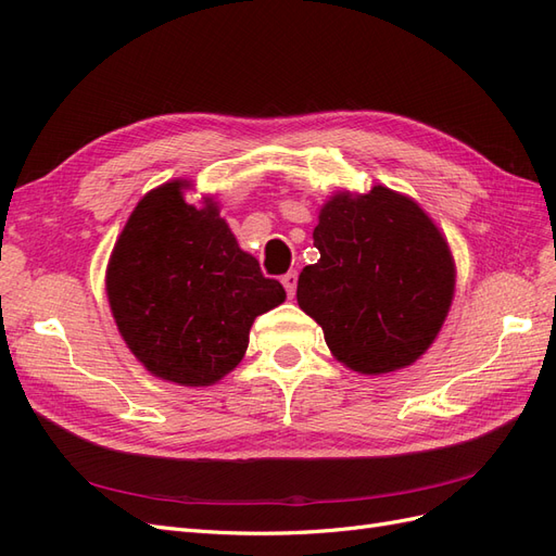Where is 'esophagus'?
Returning <instances> with one entry per match:
<instances>
[{
	"mask_svg": "<svg viewBox=\"0 0 556 556\" xmlns=\"http://www.w3.org/2000/svg\"><path fill=\"white\" fill-rule=\"evenodd\" d=\"M296 280H299L296 271H288V274L282 276V288H285V292H288V296H294V292H296Z\"/></svg>",
	"mask_w": 556,
	"mask_h": 556,
	"instance_id": "1",
	"label": "esophagus"
}]
</instances>
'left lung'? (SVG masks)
<instances>
[{"label": "left lung", "instance_id": "obj_1", "mask_svg": "<svg viewBox=\"0 0 556 556\" xmlns=\"http://www.w3.org/2000/svg\"><path fill=\"white\" fill-rule=\"evenodd\" d=\"M319 262L299 276L296 301L329 350L359 374L413 364L431 345L454 292L441 231L390 188L336 194L313 231Z\"/></svg>", "mask_w": 556, "mask_h": 556}]
</instances>
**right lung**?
Returning <instances> with one entry per match:
<instances>
[{
  "label": "right lung",
  "instance_id": "add662e5",
  "mask_svg": "<svg viewBox=\"0 0 556 556\" xmlns=\"http://www.w3.org/2000/svg\"><path fill=\"white\" fill-rule=\"evenodd\" d=\"M182 182L148 192L106 271L115 325L137 359L164 380L211 384L237 366L252 319L285 301L239 248L213 204H185Z\"/></svg>",
  "mask_w": 556,
  "mask_h": 556
}]
</instances>
